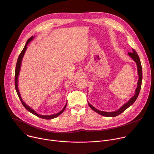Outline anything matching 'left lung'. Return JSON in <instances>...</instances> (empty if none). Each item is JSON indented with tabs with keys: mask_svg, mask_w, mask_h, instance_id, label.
I'll return each instance as SVG.
<instances>
[{
	"mask_svg": "<svg viewBox=\"0 0 154 154\" xmlns=\"http://www.w3.org/2000/svg\"><path fill=\"white\" fill-rule=\"evenodd\" d=\"M128 55L129 56H130L132 60L135 62L137 66V72H138V80L137 82V88L135 89V94L134 96L131 97L129 100L126 102V103H125L122 107H120L118 110L113 111V112H106V111H99L98 109H97L96 108H95L93 105H91L89 102H88V105L90 106V107L94 110L95 112H96L97 113L103 116H105V117H116L118 115H119L120 114H121L122 112H123L125 109H126L128 107H129L131 105H132L134 102L136 100L138 94L140 93V89H141V81H142V68H141V62L139 58V57L137 54V53L136 52V51L132 49V52H128Z\"/></svg>",
	"mask_w": 154,
	"mask_h": 154,
	"instance_id": "8db88e82",
	"label": "left lung"
}]
</instances>
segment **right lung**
Instances as JSON below:
<instances>
[{"mask_svg": "<svg viewBox=\"0 0 154 154\" xmlns=\"http://www.w3.org/2000/svg\"><path fill=\"white\" fill-rule=\"evenodd\" d=\"M34 38V37H30L28 41L26 42V43L23 48V49L22 50V51L21 52L20 54L19 55V58H18V60H17V64H16V71H15V88H16V90L17 91V95L22 103V105L24 106V107L28 111H29L30 112H31L32 114L35 115L36 116L38 117H40L42 119H47V120H49V119H54L57 117H58V116H60L61 113L63 112V111H64L66 107V105H67V103L66 102V105L64 106V107L63 108V109L61 111H60V112H58V113L57 114H52V115H41V114H37L32 108H31L29 106L27 105L25 102H23V100H22V97L20 96V92H19V88H18V78H19V73H20V67H21V64H22V59L23 58V56H24V54L25 53V51H26L27 49V45L29 44V43L30 42H31L33 38Z\"/></svg>", "mask_w": 154, "mask_h": 154, "instance_id": "obj_1", "label": "right lung"}]
</instances>
